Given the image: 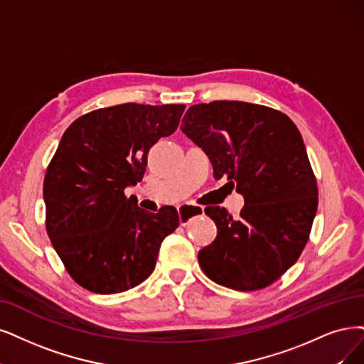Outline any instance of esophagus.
<instances>
[{
	"label": "esophagus",
	"instance_id": "1",
	"mask_svg": "<svg viewBox=\"0 0 364 364\" xmlns=\"http://www.w3.org/2000/svg\"><path fill=\"white\" fill-rule=\"evenodd\" d=\"M204 213V207L200 205H192V204H183L178 207V216H180V223L184 226L189 223L192 216H199V214Z\"/></svg>",
	"mask_w": 364,
	"mask_h": 364
}]
</instances>
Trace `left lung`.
<instances>
[{
  "label": "left lung",
  "mask_w": 364,
  "mask_h": 364,
  "mask_svg": "<svg viewBox=\"0 0 364 364\" xmlns=\"http://www.w3.org/2000/svg\"><path fill=\"white\" fill-rule=\"evenodd\" d=\"M181 130L205 151L214 178L226 177L245 196L237 219L225 208H205L218 237L199 250L200 268L237 291L272 285L300 258L318 208L301 133L273 107L231 100L191 106Z\"/></svg>",
  "instance_id": "1"
}]
</instances>
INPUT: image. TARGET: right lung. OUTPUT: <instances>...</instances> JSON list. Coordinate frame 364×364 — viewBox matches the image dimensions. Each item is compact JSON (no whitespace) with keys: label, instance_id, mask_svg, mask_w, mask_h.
I'll return each mask as SVG.
<instances>
[{"label":"right lung","instance_id":"right-lung-1","mask_svg":"<svg viewBox=\"0 0 364 364\" xmlns=\"http://www.w3.org/2000/svg\"><path fill=\"white\" fill-rule=\"evenodd\" d=\"M184 107H102L64 132L45 173V225L77 285L117 294L153 273L161 241L180 225L177 208L148 213L124 189L142 180L148 151L177 130Z\"/></svg>","mask_w":364,"mask_h":364}]
</instances>
